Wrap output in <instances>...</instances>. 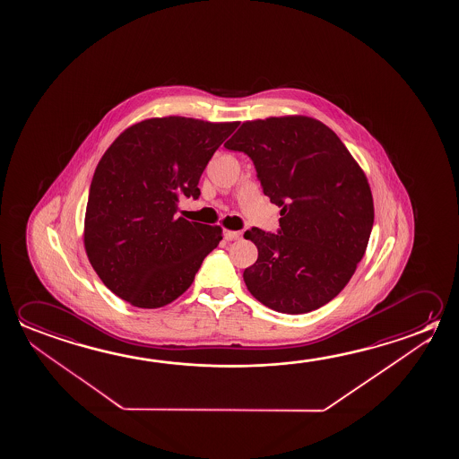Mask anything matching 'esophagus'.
<instances>
[{"label": "esophagus", "mask_w": 459, "mask_h": 459, "mask_svg": "<svg viewBox=\"0 0 459 459\" xmlns=\"http://www.w3.org/2000/svg\"><path fill=\"white\" fill-rule=\"evenodd\" d=\"M240 237V232H235V230H224V238H226L227 241L238 240Z\"/></svg>", "instance_id": "obj_1"}]
</instances>
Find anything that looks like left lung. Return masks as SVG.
<instances>
[{
    "label": "left lung",
    "instance_id": "obj_1",
    "mask_svg": "<svg viewBox=\"0 0 459 459\" xmlns=\"http://www.w3.org/2000/svg\"><path fill=\"white\" fill-rule=\"evenodd\" d=\"M247 153L264 195L280 210L277 233L251 227L257 261L243 272L249 293L281 314L322 307L349 283L368 245L375 210L360 166L322 121H247L224 145Z\"/></svg>",
    "mask_w": 459,
    "mask_h": 459
}]
</instances>
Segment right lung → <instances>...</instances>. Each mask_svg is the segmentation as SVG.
Returning <instances> with one entry per match:
<instances>
[{
  "mask_svg": "<svg viewBox=\"0 0 459 459\" xmlns=\"http://www.w3.org/2000/svg\"><path fill=\"white\" fill-rule=\"evenodd\" d=\"M235 123L165 117L121 133L91 181L84 248L104 285L131 306L163 307L192 285L222 229L178 218Z\"/></svg>",
  "mask_w": 459,
  "mask_h": 459,
  "instance_id": "right-lung-1",
  "label": "right lung"
}]
</instances>
